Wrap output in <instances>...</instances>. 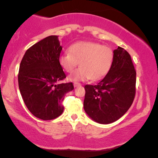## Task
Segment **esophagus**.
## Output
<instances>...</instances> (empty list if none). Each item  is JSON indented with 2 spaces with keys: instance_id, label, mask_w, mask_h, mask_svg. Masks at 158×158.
Returning a JSON list of instances; mask_svg holds the SVG:
<instances>
[{
  "instance_id": "esophagus-1",
  "label": "esophagus",
  "mask_w": 158,
  "mask_h": 158,
  "mask_svg": "<svg viewBox=\"0 0 158 158\" xmlns=\"http://www.w3.org/2000/svg\"><path fill=\"white\" fill-rule=\"evenodd\" d=\"M73 85H74L75 88H76V87L81 86V84L79 83V82H74V84H73Z\"/></svg>"
}]
</instances>
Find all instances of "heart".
Returning a JSON list of instances; mask_svg holds the SVG:
<instances>
[{
    "label": "heart",
    "mask_w": 158,
    "mask_h": 158,
    "mask_svg": "<svg viewBox=\"0 0 158 158\" xmlns=\"http://www.w3.org/2000/svg\"><path fill=\"white\" fill-rule=\"evenodd\" d=\"M114 54L111 48L94 42L81 41L72 44L69 52L59 57L60 66L67 73H70L80 65L68 76L70 82L98 80L104 77L111 68Z\"/></svg>",
    "instance_id": "heart-1"
}]
</instances>
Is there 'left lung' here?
<instances>
[{
    "mask_svg": "<svg viewBox=\"0 0 158 158\" xmlns=\"http://www.w3.org/2000/svg\"><path fill=\"white\" fill-rule=\"evenodd\" d=\"M112 64L106 76L95 85H85L84 110L92 120L110 124L125 114L135 95L136 72L131 58L118 47L113 51Z\"/></svg>",
    "mask_w": 158,
    "mask_h": 158,
    "instance_id": "left-lung-1",
    "label": "left lung"
}]
</instances>
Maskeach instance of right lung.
Returning <instances> with one entry per match:
<instances>
[{"label":"right lung","instance_id":"right-lung-1","mask_svg":"<svg viewBox=\"0 0 158 158\" xmlns=\"http://www.w3.org/2000/svg\"><path fill=\"white\" fill-rule=\"evenodd\" d=\"M62 46L58 36H49L32 46L20 65L18 84L28 110L42 120H52L63 113L62 101L74 89L72 82L59 83L66 74L59 63Z\"/></svg>","mask_w":158,"mask_h":158}]
</instances>
